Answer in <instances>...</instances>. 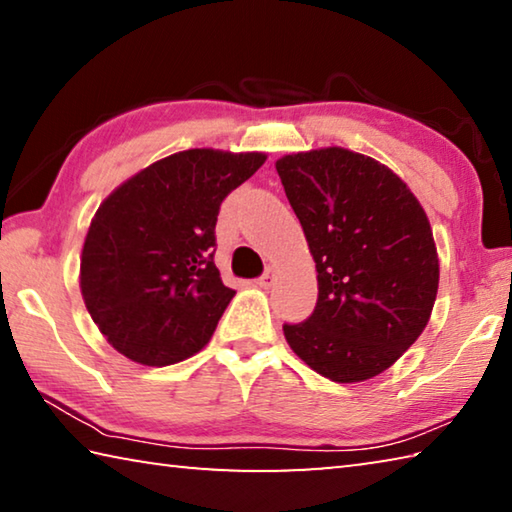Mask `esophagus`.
Segmentation results:
<instances>
[{"label": "esophagus", "mask_w": 512, "mask_h": 512, "mask_svg": "<svg viewBox=\"0 0 512 512\" xmlns=\"http://www.w3.org/2000/svg\"><path fill=\"white\" fill-rule=\"evenodd\" d=\"M275 282V268H271V266H268L266 268V271H264V275L262 277H259V280H257V284H259V287H264V289H268V287H271V284Z\"/></svg>", "instance_id": "1"}]
</instances>
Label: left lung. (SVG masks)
<instances>
[{"label": "left lung", "mask_w": 512, "mask_h": 512, "mask_svg": "<svg viewBox=\"0 0 512 512\" xmlns=\"http://www.w3.org/2000/svg\"><path fill=\"white\" fill-rule=\"evenodd\" d=\"M318 271L316 309L284 323L291 350L339 384L379 375L418 341L438 293L427 214L384 164L341 146L275 162Z\"/></svg>", "instance_id": "8db88e82"}]
</instances>
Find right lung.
I'll list each match as a JSON object with an SVG mask.
<instances>
[{
	"label": "right lung",
	"mask_w": 512,
	"mask_h": 512,
	"mask_svg": "<svg viewBox=\"0 0 512 512\" xmlns=\"http://www.w3.org/2000/svg\"><path fill=\"white\" fill-rule=\"evenodd\" d=\"M264 160V153L180 151L99 205L83 244L81 293L117 352L162 368L212 339L235 296L214 266L216 216Z\"/></svg>",
	"instance_id": "add662e5"
}]
</instances>
